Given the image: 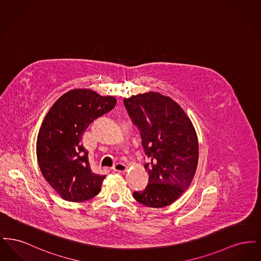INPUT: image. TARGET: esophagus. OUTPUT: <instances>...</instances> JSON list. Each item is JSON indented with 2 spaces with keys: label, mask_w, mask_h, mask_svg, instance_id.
<instances>
[{
  "label": "esophagus",
  "mask_w": 261,
  "mask_h": 261,
  "mask_svg": "<svg viewBox=\"0 0 261 261\" xmlns=\"http://www.w3.org/2000/svg\"><path fill=\"white\" fill-rule=\"evenodd\" d=\"M112 168L116 172H125L126 169H127V166L125 165L123 162H116Z\"/></svg>",
  "instance_id": "obj_1"
}]
</instances>
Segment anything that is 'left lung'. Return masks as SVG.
<instances>
[{"instance_id":"obj_1","label":"left lung","mask_w":261,"mask_h":261,"mask_svg":"<svg viewBox=\"0 0 261 261\" xmlns=\"http://www.w3.org/2000/svg\"><path fill=\"white\" fill-rule=\"evenodd\" d=\"M123 102L141 132L148 158V185L133 197L149 207L167 206L189 188L196 173L199 142L195 128L180 106L160 93L139 94Z\"/></svg>"}]
</instances>
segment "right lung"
I'll use <instances>...</instances> for the list:
<instances>
[{
    "instance_id": "right-lung-1",
    "label": "right lung",
    "mask_w": 261,
    "mask_h": 261,
    "mask_svg": "<svg viewBox=\"0 0 261 261\" xmlns=\"http://www.w3.org/2000/svg\"><path fill=\"white\" fill-rule=\"evenodd\" d=\"M115 105L113 97L76 89L62 95L46 115L38 134V163L62 199L80 202L99 194L106 175L92 171L81 140L88 126Z\"/></svg>"
}]
</instances>
